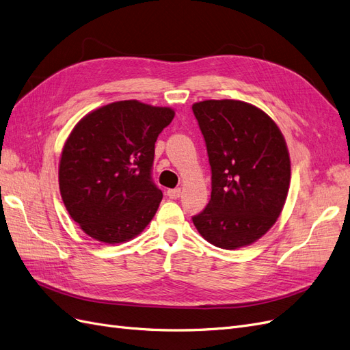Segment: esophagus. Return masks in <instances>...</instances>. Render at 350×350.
<instances>
[{"instance_id": "34e87169", "label": "esophagus", "mask_w": 350, "mask_h": 350, "mask_svg": "<svg viewBox=\"0 0 350 350\" xmlns=\"http://www.w3.org/2000/svg\"><path fill=\"white\" fill-rule=\"evenodd\" d=\"M180 195H182V189H180V187L167 190V196L170 199H177V198H180Z\"/></svg>"}]
</instances>
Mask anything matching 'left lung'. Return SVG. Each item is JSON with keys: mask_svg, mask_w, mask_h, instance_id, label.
<instances>
[{"mask_svg": "<svg viewBox=\"0 0 350 350\" xmlns=\"http://www.w3.org/2000/svg\"><path fill=\"white\" fill-rule=\"evenodd\" d=\"M191 110L212 172L209 204L191 221L219 249L250 245L272 228L288 196L291 160L284 135L245 101L205 100Z\"/></svg>", "mask_w": 350, "mask_h": 350, "instance_id": "1", "label": "left lung"}]
</instances>
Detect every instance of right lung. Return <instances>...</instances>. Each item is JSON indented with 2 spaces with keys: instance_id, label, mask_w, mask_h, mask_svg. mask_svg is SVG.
<instances>
[{
  "instance_id": "obj_1",
  "label": "right lung",
  "mask_w": 350,
  "mask_h": 350,
  "mask_svg": "<svg viewBox=\"0 0 350 350\" xmlns=\"http://www.w3.org/2000/svg\"><path fill=\"white\" fill-rule=\"evenodd\" d=\"M174 110L123 100L77 123L59 161V190L71 218L92 239L118 244L144 231L163 191L151 177L155 141Z\"/></svg>"
}]
</instances>
